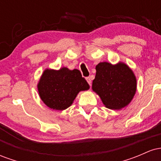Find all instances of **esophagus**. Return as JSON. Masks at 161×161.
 Instances as JSON below:
<instances>
[{
  "label": "esophagus",
  "instance_id": "1",
  "mask_svg": "<svg viewBox=\"0 0 161 161\" xmlns=\"http://www.w3.org/2000/svg\"><path fill=\"white\" fill-rule=\"evenodd\" d=\"M86 80H87V82H88V84H89L90 86H91V83H92V79H91V78H90V77H87Z\"/></svg>",
  "mask_w": 161,
  "mask_h": 161
}]
</instances>
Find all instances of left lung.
Masks as SVG:
<instances>
[{
	"instance_id": "left-lung-1",
	"label": "left lung",
	"mask_w": 161,
	"mask_h": 161,
	"mask_svg": "<svg viewBox=\"0 0 161 161\" xmlns=\"http://www.w3.org/2000/svg\"><path fill=\"white\" fill-rule=\"evenodd\" d=\"M95 69L92 89L106 108L119 110L127 106L136 92V79L130 68L123 63L112 65L103 62Z\"/></svg>"
}]
</instances>
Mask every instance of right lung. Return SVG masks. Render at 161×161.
Returning <instances> with one entry per match:
<instances>
[{
  "mask_svg": "<svg viewBox=\"0 0 161 161\" xmlns=\"http://www.w3.org/2000/svg\"><path fill=\"white\" fill-rule=\"evenodd\" d=\"M89 88L79 69L63 67L60 70L46 69L38 84L41 99L53 110H65L73 104L78 93Z\"/></svg>",
  "mask_w": 161,
  "mask_h": 161,
  "instance_id": "1",
  "label": "right lung"
}]
</instances>
